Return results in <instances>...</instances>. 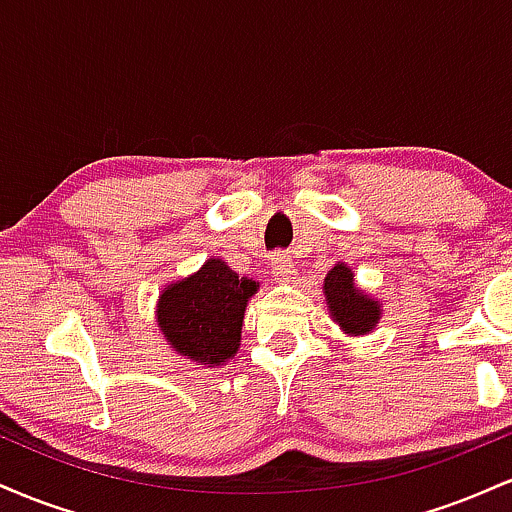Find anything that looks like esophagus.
I'll list each match as a JSON object with an SVG mask.
<instances>
[{"label": "esophagus", "mask_w": 512, "mask_h": 512, "mask_svg": "<svg viewBox=\"0 0 512 512\" xmlns=\"http://www.w3.org/2000/svg\"><path fill=\"white\" fill-rule=\"evenodd\" d=\"M272 272H274L276 279H281V281L291 279V274H293L291 255H286V252H274V255H272Z\"/></svg>", "instance_id": "1"}]
</instances>
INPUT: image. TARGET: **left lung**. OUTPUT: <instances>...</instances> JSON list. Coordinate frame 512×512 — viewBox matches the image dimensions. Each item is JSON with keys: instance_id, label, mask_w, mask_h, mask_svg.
<instances>
[{"instance_id": "obj_1", "label": "left lung", "mask_w": 512, "mask_h": 512, "mask_svg": "<svg viewBox=\"0 0 512 512\" xmlns=\"http://www.w3.org/2000/svg\"><path fill=\"white\" fill-rule=\"evenodd\" d=\"M325 296L334 320H337L339 325H342V330L346 332H370L375 327V322H378V301H370V298L356 291L351 269L344 267V264H337V267L325 276Z\"/></svg>"}]
</instances>
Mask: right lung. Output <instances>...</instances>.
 <instances>
[{
	"instance_id": "1",
	"label": "right lung",
	"mask_w": 512,
	"mask_h": 512,
	"mask_svg": "<svg viewBox=\"0 0 512 512\" xmlns=\"http://www.w3.org/2000/svg\"><path fill=\"white\" fill-rule=\"evenodd\" d=\"M255 281L238 276L221 260L163 291L158 325L173 349L199 363H219L238 351L240 327Z\"/></svg>"
}]
</instances>
